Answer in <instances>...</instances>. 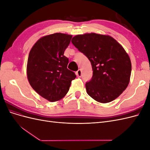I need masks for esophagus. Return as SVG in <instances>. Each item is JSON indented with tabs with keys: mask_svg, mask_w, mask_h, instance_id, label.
<instances>
[{
	"mask_svg": "<svg viewBox=\"0 0 150 150\" xmlns=\"http://www.w3.org/2000/svg\"><path fill=\"white\" fill-rule=\"evenodd\" d=\"M76 74L78 77H81V76H82V71H81V69H79L76 72Z\"/></svg>",
	"mask_w": 150,
	"mask_h": 150,
	"instance_id": "34e87169",
	"label": "esophagus"
}]
</instances>
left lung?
Listing matches in <instances>:
<instances>
[{
  "mask_svg": "<svg viewBox=\"0 0 150 150\" xmlns=\"http://www.w3.org/2000/svg\"><path fill=\"white\" fill-rule=\"evenodd\" d=\"M71 42L92 66V78L86 83L88 94L101 103L115 100L129 83L131 63L125 50L111 36L95 33L76 35Z\"/></svg>",
  "mask_w": 150,
  "mask_h": 150,
  "instance_id": "left-lung-1",
  "label": "left lung"
}]
</instances>
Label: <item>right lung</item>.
Masks as SVG:
<instances>
[{"mask_svg": "<svg viewBox=\"0 0 150 150\" xmlns=\"http://www.w3.org/2000/svg\"><path fill=\"white\" fill-rule=\"evenodd\" d=\"M72 35L55 33L39 39L29 54L27 75L34 91L54 102L67 93L76 75L67 68L69 59L64 56Z\"/></svg>", "mask_w": 150, "mask_h": 150, "instance_id": "obj_1", "label": "right lung"}]
</instances>
